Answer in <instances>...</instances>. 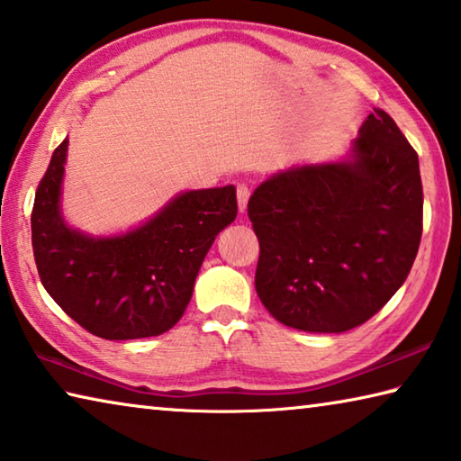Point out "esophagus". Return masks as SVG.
Wrapping results in <instances>:
<instances>
[{"mask_svg":"<svg viewBox=\"0 0 461 461\" xmlns=\"http://www.w3.org/2000/svg\"><path fill=\"white\" fill-rule=\"evenodd\" d=\"M236 194H238V207H240V212H246L248 199H249L248 185H238V186H236Z\"/></svg>","mask_w":461,"mask_h":461,"instance_id":"esophagus-1","label":"esophagus"}]
</instances>
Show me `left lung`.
Returning a JSON list of instances; mask_svg holds the SVG:
<instances>
[{
  "label": "left lung",
  "mask_w": 461,
  "mask_h": 461,
  "mask_svg": "<svg viewBox=\"0 0 461 461\" xmlns=\"http://www.w3.org/2000/svg\"><path fill=\"white\" fill-rule=\"evenodd\" d=\"M260 241L256 293L301 331L341 333L368 321L407 280L423 233L419 156L374 109L343 162L264 181L248 201Z\"/></svg>",
  "instance_id": "left-lung-1"
}]
</instances>
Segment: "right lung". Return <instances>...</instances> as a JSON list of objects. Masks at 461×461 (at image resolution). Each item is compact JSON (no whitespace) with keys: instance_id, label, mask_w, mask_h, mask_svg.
I'll return each instance as SVG.
<instances>
[{"instance_id":"right-lung-1","label":"right lung","mask_w":461,"mask_h":461,"mask_svg":"<svg viewBox=\"0 0 461 461\" xmlns=\"http://www.w3.org/2000/svg\"><path fill=\"white\" fill-rule=\"evenodd\" d=\"M68 140L54 150L36 189L32 248L57 305L104 339L168 331L189 305L194 278L217 233L236 220V186L186 191L150 221L113 238L71 230L60 213Z\"/></svg>"}]
</instances>
